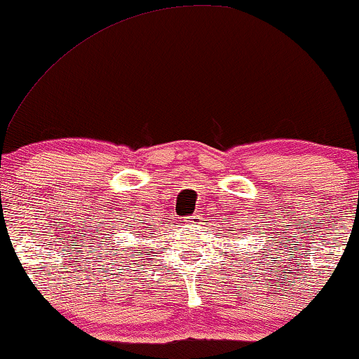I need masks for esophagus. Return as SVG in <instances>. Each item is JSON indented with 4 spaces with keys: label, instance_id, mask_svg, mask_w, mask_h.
Instances as JSON below:
<instances>
[{
    "label": "esophagus",
    "instance_id": "esophagus-1",
    "mask_svg": "<svg viewBox=\"0 0 359 359\" xmlns=\"http://www.w3.org/2000/svg\"><path fill=\"white\" fill-rule=\"evenodd\" d=\"M185 221H187V223L194 224V223H196V221H198V216H189V218H185Z\"/></svg>",
    "mask_w": 359,
    "mask_h": 359
}]
</instances>
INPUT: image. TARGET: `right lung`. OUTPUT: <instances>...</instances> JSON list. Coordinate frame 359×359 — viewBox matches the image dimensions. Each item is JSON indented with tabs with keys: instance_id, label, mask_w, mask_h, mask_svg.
<instances>
[{
	"instance_id": "1",
	"label": "right lung",
	"mask_w": 359,
	"mask_h": 359,
	"mask_svg": "<svg viewBox=\"0 0 359 359\" xmlns=\"http://www.w3.org/2000/svg\"><path fill=\"white\" fill-rule=\"evenodd\" d=\"M141 232H143V231H141Z\"/></svg>"
}]
</instances>
